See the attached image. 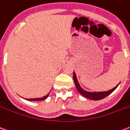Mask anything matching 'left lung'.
Masks as SVG:
<instances>
[{
  "label": "left lung",
  "instance_id": "1",
  "mask_svg": "<svg viewBox=\"0 0 130 130\" xmlns=\"http://www.w3.org/2000/svg\"><path fill=\"white\" fill-rule=\"evenodd\" d=\"M73 79L74 82V84H75V86H76V89L82 96H84L85 98H88V99H90V100H102L103 98H106V96H108L109 95H110L111 93H113L116 89V88L118 86V85L120 84V83L116 86H115L114 88H113L112 89L109 90H107V91H102V92H89V91H86L84 89H83L81 86L79 84V82L77 80V78H76V75L75 72H74V75H73Z\"/></svg>",
  "mask_w": 130,
  "mask_h": 130
}]
</instances>
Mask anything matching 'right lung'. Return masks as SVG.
<instances>
[{
	"label": "right lung",
	"instance_id": "right-lung-1",
	"mask_svg": "<svg viewBox=\"0 0 130 130\" xmlns=\"http://www.w3.org/2000/svg\"><path fill=\"white\" fill-rule=\"evenodd\" d=\"M48 95H49V93H48V94H47L46 95L44 96V97H42V98H32V99H27V98H26V100H28V101H42V100H46V98H48Z\"/></svg>",
	"mask_w": 130,
	"mask_h": 130
}]
</instances>
